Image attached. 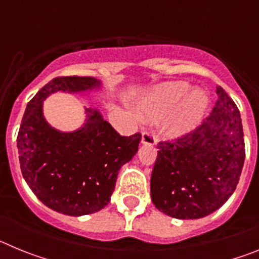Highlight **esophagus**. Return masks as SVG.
<instances>
[{"label": "esophagus", "mask_w": 259, "mask_h": 259, "mask_svg": "<svg viewBox=\"0 0 259 259\" xmlns=\"http://www.w3.org/2000/svg\"><path fill=\"white\" fill-rule=\"evenodd\" d=\"M141 143L146 144V145H154L157 143V136L154 132L145 131L141 134Z\"/></svg>", "instance_id": "34e87169"}]
</instances>
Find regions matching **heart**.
I'll list each match as a JSON object with an SVG mask.
<instances>
[{
  "label": "heart",
  "instance_id": "obj_1",
  "mask_svg": "<svg viewBox=\"0 0 259 259\" xmlns=\"http://www.w3.org/2000/svg\"><path fill=\"white\" fill-rule=\"evenodd\" d=\"M189 93V85L185 83H170L155 89L152 95L145 97L140 107L143 113L152 120L170 116L178 113L168 123V131L172 135H180L189 131L198 122L203 109L206 107V97L200 91ZM183 102L182 104L181 102ZM181 103L182 105H180Z\"/></svg>",
  "mask_w": 259,
  "mask_h": 259
}]
</instances>
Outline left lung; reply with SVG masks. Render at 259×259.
I'll use <instances>...</instances> for the list:
<instances>
[{
  "label": "left lung",
  "instance_id": "left-lung-1",
  "mask_svg": "<svg viewBox=\"0 0 259 259\" xmlns=\"http://www.w3.org/2000/svg\"><path fill=\"white\" fill-rule=\"evenodd\" d=\"M212 113L191 132L159 141L150 178L152 201L178 219H197L218 210L240 180L245 143L240 111L222 87Z\"/></svg>",
  "mask_w": 259,
  "mask_h": 259
}]
</instances>
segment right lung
<instances>
[{"instance_id": "1", "label": "right lung", "mask_w": 259, "mask_h": 259, "mask_svg": "<svg viewBox=\"0 0 259 259\" xmlns=\"http://www.w3.org/2000/svg\"><path fill=\"white\" fill-rule=\"evenodd\" d=\"M100 85L92 76H58L28 102L17 137L22 175L50 209L72 217L100 211L110 202L120 167L136 154L141 134L122 136L97 110L87 109L83 128L56 131L42 116L50 93L84 92Z\"/></svg>"}]
</instances>
